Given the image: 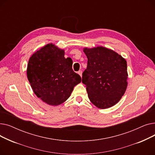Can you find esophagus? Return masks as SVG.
I'll return each instance as SVG.
<instances>
[{
    "label": "esophagus",
    "mask_w": 155,
    "mask_h": 155,
    "mask_svg": "<svg viewBox=\"0 0 155 155\" xmlns=\"http://www.w3.org/2000/svg\"><path fill=\"white\" fill-rule=\"evenodd\" d=\"M78 73L80 75L81 77H82V70H79V71H78Z\"/></svg>",
    "instance_id": "1"
}]
</instances>
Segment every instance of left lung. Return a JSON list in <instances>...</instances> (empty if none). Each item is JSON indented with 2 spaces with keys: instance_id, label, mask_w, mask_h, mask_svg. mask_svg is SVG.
<instances>
[{
  "instance_id": "1",
  "label": "left lung",
  "mask_w": 155,
  "mask_h": 155,
  "mask_svg": "<svg viewBox=\"0 0 155 155\" xmlns=\"http://www.w3.org/2000/svg\"><path fill=\"white\" fill-rule=\"evenodd\" d=\"M88 61L82 73L91 102L100 109L116 104L124 94L127 85V63L120 55L102 46L84 50Z\"/></svg>"
}]
</instances>
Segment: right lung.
I'll list each match as a JSON object with an SVG mask.
<instances>
[{
    "label": "right lung",
    "instance_id": "obj_1",
    "mask_svg": "<svg viewBox=\"0 0 155 155\" xmlns=\"http://www.w3.org/2000/svg\"><path fill=\"white\" fill-rule=\"evenodd\" d=\"M64 50L48 44L30 58L27 76L38 98L51 105H58L68 99L80 76L72 69V60L65 58Z\"/></svg>",
    "mask_w": 155,
    "mask_h": 155
}]
</instances>
